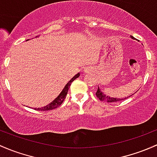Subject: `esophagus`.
Instances as JSON below:
<instances>
[{
	"mask_svg": "<svg viewBox=\"0 0 157 157\" xmlns=\"http://www.w3.org/2000/svg\"><path fill=\"white\" fill-rule=\"evenodd\" d=\"M91 67H85V68L83 69V72L84 73H89V72L90 71H91Z\"/></svg>",
	"mask_w": 157,
	"mask_h": 157,
	"instance_id": "1",
	"label": "esophagus"
}]
</instances>
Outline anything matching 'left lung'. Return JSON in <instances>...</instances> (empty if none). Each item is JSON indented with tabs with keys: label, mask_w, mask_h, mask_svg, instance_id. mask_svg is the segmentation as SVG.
Here are the masks:
<instances>
[{
	"label": "left lung",
	"mask_w": 157,
	"mask_h": 157,
	"mask_svg": "<svg viewBox=\"0 0 157 157\" xmlns=\"http://www.w3.org/2000/svg\"><path fill=\"white\" fill-rule=\"evenodd\" d=\"M131 38L132 39H135V37H132V36H131ZM95 95H96V96L98 97V99L101 100V101H103L114 102V101H122V100L125 99V98H124V99H123V98L121 99V98H113V97H112V98H110V97L106 96V95H105V94L103 93V92L101 91L99 87H98V90H97Z\"/></svg>",
	"instance_id": "1"
}]
</instances>
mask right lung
<instances>
[{
	"label": "right lung",
	"instance_id": "1",
	"mask_svg": "<svg viewBox=\"0 0 157 157\" xmlns=\"http://www.w3.org/2000/svg\"><path fill=\"white\" fill-rule=\"evenodd\" d=\"M27 40H26V41H27ZM80 77V73L77 74L75 76H74V77H72V78L71 79V80H69L68 82H67V83L66 84L65 86L64 87L63 90H62V92H60V94H59V95H58L56 98L55 99L52 101V102H50L49 105H46V106L43 107V108H34V110H44V111H45V110H52V109H55V108H58L59 106H60V105H62V102L64 101V100H65L66 95H67V91H68V89L70 88L71 84L72 82H73L74 80H75V79H77V77Z\"/></svg>",
	"mask_w": 157,
	"mask_h": 157
}]
</instances>
